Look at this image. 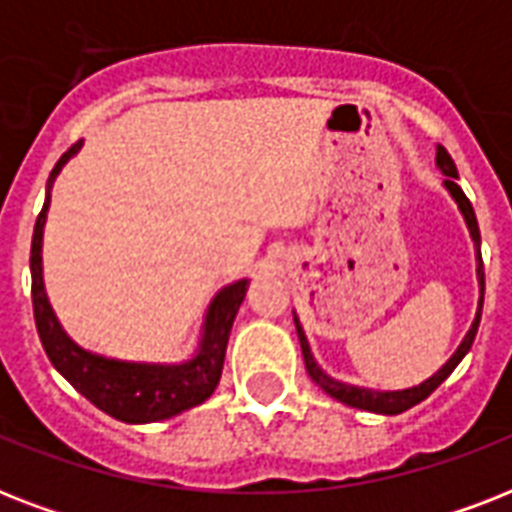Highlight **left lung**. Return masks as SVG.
I'll return each mask as SVG.
<instances>
[{"instance_id": "obj_1", "label": "left lung", "mask_w": 512, "mask_h": 512, "mask_svg": "<svg viewBox=\"0 0 512 512\" xmlns=\"http://www.w3.org/2000/svg\"><path fill=\"white\" fill-rule=\"evenodd\" d=\"M436 167L444 172L446 177L444 188L449 191V196L457 201V207H460L462 217H465V225H468L470 239H473V244H476V263H478L476 276H478V287H481L476 319H473V324H470L468 335L462 337L460 348L454 350L452 358H449V361H446V364L433 374V377H428V380L420 382V385H414V388L372 390V388H358V385H348V382H340L335 380V377H329V374L316 364V358H313L311 353V345H308V337H305L303 332V324H300V319H297V313H295L297 337H300L305 369H308V374H311V380L316 382L324 393H329V396L342 401V404L353 406V409H364V412H374V414H388V417L390 414H401L406 412V409H412V406H417L420 401H425V398H428L430 393H433V390H436L438 385H441V382H444L454 369H457V364L465 358V353H468L473 340H476L478 324H481V311H484V260H481V231H478V220H476V212H473V204H470L468 196H465L460 185H457V167H454L452 156L446 154L444 146L436 148Z\"/></svg>"}]
</instances>
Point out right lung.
Returning a JSON list of instances; mask_svg holds the SVG:
<instances>
[{
  "label": "right lung",
  "mask_w": 512,
  "mask_h": 512,
  "mask_svg": "<svg viewBox=\"0 0 512 512\" xmlns=\"http://www.w3.org/2000/svg\"><path fill=\"white\" fill-rule=\"evenodd\" d=\"M82 140L60 156L55 170L47 180L44 207L36 217L34 239H31V300H34V319L39 329V340L52 366L82 393L87 401L98 406L100 412L111 414L116 420L143 425V422L170 420L175 414L204 404L215 393L220 374H223L225 348L231 335L233 319L239 313L249 279H239L223 287L212 297L196 353L180 364H148V361H122L108 358L92 350H84L66 335L58 316L52 311L50 297L44 289L42 268V239L47 209H50V191L55 177L66 167L71 156L79 154Z\"/></svg>",
  "instance_id": "right-lung-1"
}]
</instances>
